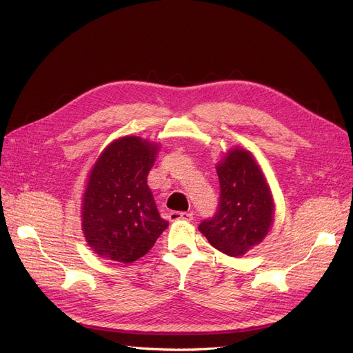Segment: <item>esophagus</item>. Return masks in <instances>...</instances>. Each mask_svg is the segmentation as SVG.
<instances>
[{
  "label": "esophagus",
  "mask_w": 353,
  "mask_h": 353,
  "mask_svg": "<svg viewBox=\"0 0 353 353\" xmlns=\"http://www.w3.org/2000/svg\"><path fill=\"white\" fill-rule=\"evenodd\" d=\"M193 219V215L191 213H187V212H178V210H174L169 213V221H191Z\"/></svg>",
  "instance_id": "esophagus-1"
}]
</instances>
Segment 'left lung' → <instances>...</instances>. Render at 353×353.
Returning a JSON list of instances; mask_svg holds the SVG:
<instances>
[{
	"instance_id": "left-lung-1",
	"label": "left lung",
	"mask_w": 353,
	"mask_h": 353,
	"mask_svg": "<svg viewBox=\"0 0 353 353\" xmlns=\"http://www.w3.org/2000/svg\"><path fill=\"white\" fill-rule=\"evenodd\" d=\"M219 205L199 230L213 248L228 256H243L259 244L274 222V201L254 157L232 148L216 166Z\"/></svg>"
}]
</instances>
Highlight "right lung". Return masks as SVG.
I'll use <instances>...</instances> for the list:
<instances>
[{
	"instance_id": "right-lung-1",
	"label": "right lung",
	"mask_w": 353,
	"mask_h": 353,
	"mask_svg": "<svg viewBox=\"0 0 353 353\" xmlns=\"http://www.w3.org/2000/svg\"><path fill=\"white\" fill-rule=\"evenodd\" d=\"M157 145L123 137L104 148L92 166L82 201V231L103 258L131 263L150 250L166 227L147 176Z\"/></svg>"
}]
</instances>
